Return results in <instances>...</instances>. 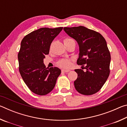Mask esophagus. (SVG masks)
Returning a JSON list of instances; mask_svg holds the SVG:
<instances>
[{
  "label": "esophagus",
  "mask_w": 127,
  "mask_h": 127,
  "mask_svg": "<svg viewBox=\"0 0 127 127\" xmlns=\"http://www.w3.org/2000/svg\"><path fill=\"white\" fill-rule=\"evenodd\" d=\"M70 70H68V69H62V72L63 73H66V72H69Z\"/></svg>",
  "instance_id": "34e87169"
}]
</instances>
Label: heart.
I'll list each match as a JSON object with an SVG mask.
<instances>
[{"instance_id":"obj_1","label":"heart","mask_w":127,"mask_h":127,"mask_svg":"<svg viewBox=\"0 0 127 127\" xmlns=\"http://www.w3.org/2000/svg\"><path fill=\"white\" fill-rule=\"evenodd\" d=\"M70 40H72V39L69 38H65V39H64V42L68 41H70ZM58 64L60 66H62V67L67 68L70 66V60L67 59H62V60H61V61L58 62Z\"/></svg>"}]
</instances>
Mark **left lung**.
Here are the masks:
<instances>
[{
  "instance_id": "1",
  "label": "left lung",
  "mask_w": 127,
  "mask_h": 127,
  "mask_svg": "<svg viewBox=\"0 0 127 127\" xmlns=\"http://www.w3.org/2000/svg\"><path fill=\"white\" fill-rule=\"evenodd\" d=\"M64 31L76 41L79 46L77 63L86 69H75L78 77L75 89L85 95H91L101 89L110 74V54L106 40L97 32L84 26L64 27Z\"/></svg>"
}]
</instances>
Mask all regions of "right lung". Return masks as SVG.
<instances>
[{"label":"right lung","mask_w":127,"mask_h":127,"mask_svg":"<svg viewBox=\"0 0 127 127\" xmlns=\"http://www.w3.org/2000/svg\"><path fill=\"white\" fill-rule=\"evenodd\" d=\"M63 30L41 28L23 38L18 54L19 70L23 81L31 91L45 95L53 90L61 70L57 67L46 68L44 64L53 40Z\"/></svg>","instance_id":"add662e5"}]
</instances>
